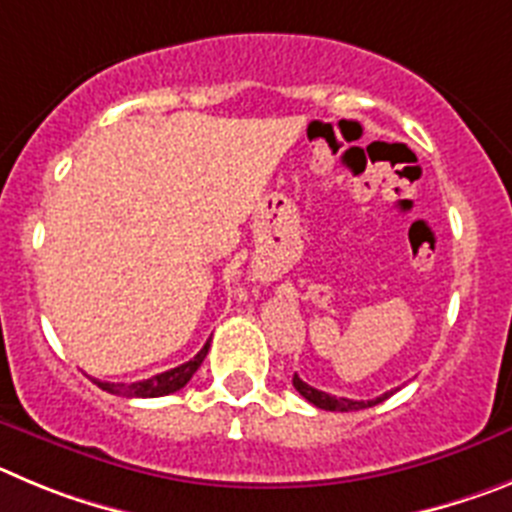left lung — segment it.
<instances>
[{
  "instance_id": "8db88e82",
  "label": "left lung",
  "mask_w": 512,
  "mask_h": 512,
  "mask_svg": "<svg viewBox=\"0 0 512 512\" xmlns=\"http://www.w3.org/2000/svg\"><path fill=\"white\" fill-rule=\"evenodd\" d=\"M293 388H296L298 393H301L303 398L308 400V403L316 405V408H324V411H342V413H347V411H362V408H372V405L382 403V400H388L390 395L395 393V390H390V393H382V395H377V398H372V400L336 398V395L324 393V390L311 388V385H308V382H303L298 375H293Z\"/></svg>"
}]
</instances>
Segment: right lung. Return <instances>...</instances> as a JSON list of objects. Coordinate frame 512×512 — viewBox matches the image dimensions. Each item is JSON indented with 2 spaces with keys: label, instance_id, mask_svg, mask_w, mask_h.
Masks as SVG:
<instances>
[{
  "label": "right lung",
  "instance_id": "add662e5",
  "mask_svg": "<svg viewBox=\"0 0 512 512\" xmlns=\"http://www.w3.org/2000/svg\"><path fill=\"white\" fill-rule=\"evenodd\" d=\"M209 347H211V339L204 344V349H201L196 357L183 362V365L173 367V370H165L160 372V375H153L150 380L130 382V385H127V382H101V380H94V382L101 390H107V393L112 395H122V398H160V395H170V393H176V390H181L183 385L191 380L193 372L199 370L204 357L209 354Z\"/></svg>",
  "mask_w": 512,
  "mask_h": 512
}]
</instances>
